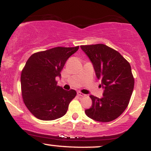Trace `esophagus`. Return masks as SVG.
<instances>
[{"instance_id":"1","label":"esophagus","mask_w":151,"mask_h":151,"mask_svg":"<svg viewBox=\"0 0 151 151\" xmlns=\"http://www.w3.org/2000/svg\"><path fill=\"white\" fill-rule=\"evenodd\" d=\"M77 95H78V96H81V97H84V96H86V94H84V93L80 92V91H78Z\"/></svg>"}]
</instances>
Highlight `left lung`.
Returning a JSON list of instances; mask_svg holds the SVG:
<instances>
[{
  "label": "left lung",
  "instance_id": "8db88e82",
  "mask_svg": "<svg viewBox=\"0 0 151 151\" xmlns=\"http://www.w3.org/2000/svg\"><path fill=\"white\" fill-rule=\"evenodd\" d=\"M80 47L92 63L104 89L101 99L90 95L92 105L85 114L99 122L113 121L125 111L133 93L134 79L131 65L120 53L105 45Z\"/></svg>",
  "mask_w": 151,
  "mask_h": 151
}]
</instances>
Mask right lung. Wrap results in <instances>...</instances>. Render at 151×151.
<instances>
[{
    "instance_id": "1",
    "label": "right lung",
    "mask_w": 151,
    "mask_h": 151,
    "mask_svg": "<svg viewBox=\"0 0 151 151\" xmlns=\"http://www.w3.org/2000/svg\"><path fill=\"white\" fill-rule=\"evenodd\" d=\"M74 47H57L35 53L29 58L22 71V96L28 110L37 119L51 121L67 113L70 101L75 97V90L67 91L57 85L55 79L61 77V71Z\"/></svg>"
}]
</instances>
